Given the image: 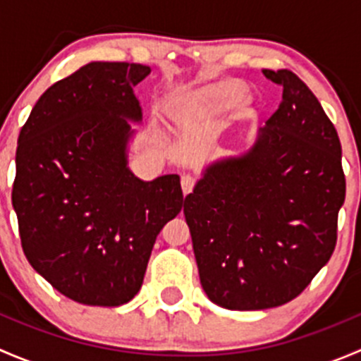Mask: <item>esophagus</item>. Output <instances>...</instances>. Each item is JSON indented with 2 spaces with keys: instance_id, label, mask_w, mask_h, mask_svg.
<instances>
[{
  "instance_id": "1",
  "label": "esophagus",
  "mask_w": 361,
  "mask_h": 361,
  "mask_svg": "<svg viewBox=\"0 0 361 361\" xmlns=\"http://www.w3.org/2000/svg\"><path fill=\"white\" fill-rule=\"evenodd\" d=\"M194 185H195L194 178L188 176V174L181 176V190H183L185 195H188L192 190H194Z\"/></svg>"
}]
</instances>
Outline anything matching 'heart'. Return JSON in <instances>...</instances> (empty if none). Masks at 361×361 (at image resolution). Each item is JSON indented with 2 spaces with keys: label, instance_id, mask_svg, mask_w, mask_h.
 I'll return each mask as SVG.
<instances>
[{
  "label": "heart",
  "instance_id": "heart-1",
  "mask_svg": "<svg viewBox=\"0 0 361 361\" xmlns=\"http://www.w3.org/2000/svg\"><path fill=\"white\" fill-rule=\"evenodd\" d=\"M246 92V83L235 78L220 80L197 89L176 90L167 96L164 113L174 129L181 133L206 130L216 126L218 120L234 108L238 118L255 116L257 106L251 97H245Z\"/></svg>",
  "mask_w": 361,
  "mask_h": 361
}]
</instances>
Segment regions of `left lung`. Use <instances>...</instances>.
<instances>
[{
  "instance_id": "obj_1",
  "label": "left lung",
  "mask_w": 361,
  "mask_h": 361,
  "mask_svg": "<svg viewBox=\"0 0 361 361\" xmlns=\"http://www.w3.org/2000/svg\"><path fill=\"white\" fill-rule=\"evenodd\" d=\"M283 99L250 145L204 169L185 197L201 285L232 311L278 307L330 260L345 197L337 130L288 69H265Z\"/></svg>"
}]
</instances>
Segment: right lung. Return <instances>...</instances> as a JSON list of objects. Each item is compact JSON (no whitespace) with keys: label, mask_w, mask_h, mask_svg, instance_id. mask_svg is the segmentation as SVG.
Listing matches in <instances>:
<instances>
[{"label":"right lung","mask_w":361,"mask_h":361,"mask_svg":"<svg viewBox=\"0 0 361 361\" xmlns=\"http://www.w3.org/2000/svg\"><path fill=\"white\" fill-rule=\"evenodd\" d=\"M143 64L89 63L42 94L20 129L12 204L29 264L57 292L116 307L143 285L164 225L183 207L178 174L127 166Z\"/></svg>","instance_id":"right-lung-1"}]
</instances>
